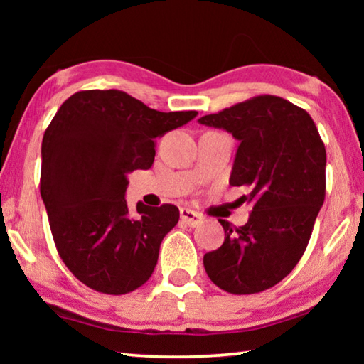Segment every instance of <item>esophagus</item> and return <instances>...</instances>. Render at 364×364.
I'll use <instances>...</instances> for the list:
<instances>
[{
    "instance_id": "obj_1",
    "label": "esophagus",
    "mask_w": 364,
    "mask_h": 364,
    "mask_svg": "<svg viewBox=\"0 0 364 364\" xmlns=\"http://www.w3.org/2000/svg\"><path fill=\"white\" fill-rule=\"evenodd\" d=\"M180 215H181V221H184L188 226H199L200 221H202V217L199 213H196L194 210H189V208H181L180 210Z\"/></svg>"
}]
</instances>
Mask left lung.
<instances>
[{"mask_svg":"<svg viewBox=\"0 0 364 364\" xmlns=\"http://www.w3.org/2000/svg\"><path fill=\"white\" fill-rule=\"evenodd\" d=\"M199 122L239 139L230 184L247 186L241 200L252 205L244 226L218 220L225 242L204 255L205 271L230 294L267 291L295 268L311 237L326 196L324 143L310 114L279 96H254Z\"/></svg>","mask_w":364,"mask_h":364,"instance_id":"8db88e82","label":"left lung"}]
</instances>
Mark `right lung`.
<instances>
[{
	"instance_id": "1",
	"label": "right lung",
	"mask_w": 364,
	"mask_h": 364,
	"mask_svg": "<svg viewBox=\"0 0 364 364\" xmlns=\"http://www.w3.org/2000/svg\"><path fill=\"white\" fill-rule=\"evenodd\" d=\"M196 115L159 112L119 90L78 91L59 107L43 136L40 193L58 254L85 286L123 295L151 278L180 210L139 202L132 217L127 175L151 168L156 139Z\"/></svg>"
}]
</instances>
